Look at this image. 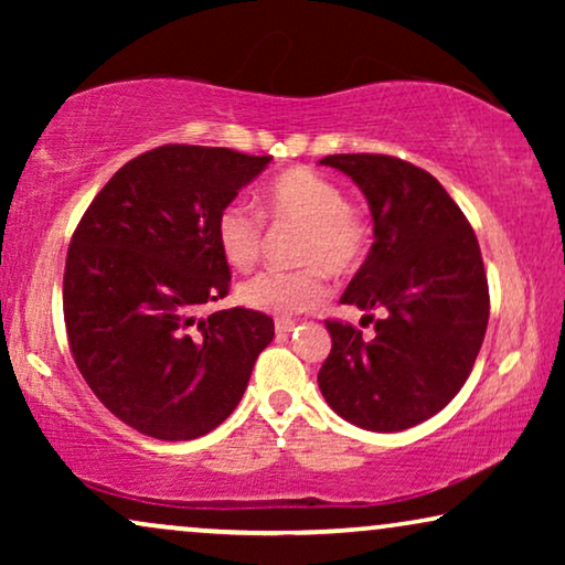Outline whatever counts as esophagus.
<instances>
[{
  "mask_svg": "<svg viewBox=\"0 0 565 565\" xmlns=\"http://www.w3.org/2000/svg\"><path fill=\"white\" fill-rule=\"evenodd\" d=\"M292 329H296V321H290V319H277V321H275V331H277V334H290Z\"/></svg>",
  "mask_w": 565,
  "mask_h": 565,
  "instance_id": "34e87169",
  "label": "esophagus"
}]
</instances>
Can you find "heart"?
Segmentation results:
<instances>
[{"label": "heart", "mask_w": 565, "mask_h": 565, "mask_svg": "<svg viewBox=\"0 0 565 565\" xmlns=\"http://www.w3.org/2000/svg\"><path fill=\"white\" fill-rule=\"evenodd\" d=\"M254 213L242 200L223 205L215 218V242L223 259L238 273L259 262L267 218L275 226L298 223L303 234L296 244L298 269H265L238 285L236 296L246 308L269 316L311 311L327 298V274L358 273L370 249V223L360 207L347 203L344 190L313 169H288L269 182Z\"/></svg>", "instance_id": "1"}]
</instances>
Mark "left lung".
Instances as JSON below:
<instances>
[{
	"label": "left lung",
	"mask_w": 565,
	"mask_h": 565,
	"mask_svg": "<svg viewBox=\"0 0 565 565\" xmlns=\"http://www.w3.org/2000/svg\"><path fill=\"white\" fill-rule=\"evenodd\" d=\"M319 164L352 177L373 213L375 242L342 303L383 311L373 339L327 321L331 352L319 388L362 429H408L450 404L481 352L489 323L481 246L424 169L385 153H334Z\"/></svg>",
	"instance_id": "left-lung-1"
}]
</instances>
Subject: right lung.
Wrapping results in <instances>:
<instances>
[{"mask_svg":"<svg viewBox=\"0 0 565 565\" xmlns=\"http://www.w3.org/2000/svg\"><path fill=\"white\" fill-rule=\"evenodd\" d=\"M273 157L167 143L130 159L97 192L66 254L68 350L107 412L141 435L195 439L242 401L275 323L228 296L215 242L221 207Z\"/></svg>","mask_w":565,"mask_h":565,"instance_id":"right-lung-1","label":"right lung"}]
</instances>
